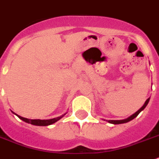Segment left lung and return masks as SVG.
Segmentation results:
<instances>
[{"instance_id": "obj_1", "label": "left lung", "mask_w": 159, "mask_h": 159, "mask_svg": "<svg viewBox=\"0 0 159 159\" xmlns=\"http://www.w3.org/2000/svg\"><path fill=\"white\" fill-rule=\"evenodd\" d=\"M149 98H148L147 100H146V102H145V104L143 105V106L141 107L139 111H136L135 114H133L132 115H131L129 118H128V119H123V120H109V123H111V124H124V123H127V122H129L131 121L132 119H133L134 118H136L137 115L140 114V112H141V111H143L144 109L145 108V106H147V104L149 103Z\"/></svg>"}]
</instances>
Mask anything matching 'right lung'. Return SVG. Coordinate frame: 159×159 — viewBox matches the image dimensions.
Segmentation results:
<instances>
[{"label":"right lung","instance_id":"1","mask_svg":"<svg viewBox=\"0 0 159 159\" xmlns=\"http://www.w3.org/2000/svg\"><path fill=\"white\" fill-rule=\"evenodd\" d=\"M16 115V114H15ZM18 118L22 120H23L26 123H28V124H33V125H36V126H48L52 124H54L55 122H57V120L61 119L62 116L61 117H57V118H54V119H44V120H41V119H26V118L21 117L18 115H16Z\"/></svg>","mask_w":159,"mask_h":159}]
</instances>
